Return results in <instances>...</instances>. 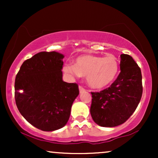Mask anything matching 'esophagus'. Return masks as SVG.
Instances as JSON below:
<instances>
[{"label": "esophagus", "mask_w": 158, "mask_h": 158, "mask_svg": "<svg viewBox=\"0 0 158 158\" xmlns=\"http://www.w3.org/2000/svg\"><path fill=\"white\" fill-rule=\"evenodd\" d=\"M79 92H80V93H83V92H85V90H86L82 86H81V85H79Z\"/></svg>", "instance_id": "34e87169"}]
</instances>
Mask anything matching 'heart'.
I'll return each mask as SVG.
<instances>
[{"label": "heart", "instance_id": "b5f03b06", "mask_svg": "<svg viewBox=\"0 0 158 158\" xmlns=\"http://www.w3.org/2000/svg\"><path fill=\"white\" fill-rule=\"evenodd\" d=\"M63 70L71 77H86L87 83L90 88L101 89L115 80L119 73V64L113 55L106 57L84 55L78 57L74 64H65Z\"/></svg>", "mask_w": 158, "mask_h": 158}]
</instances>
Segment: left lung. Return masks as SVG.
Instances as JSON below:
<instances>
[{
    "label": "left lung",
    "mask_w": 158,
    "mask_h": 158,
    "mask_svg": "<svg viewBox=\"0 0 158 158\" xmlns=\"http://www.w3.org/2000/svg\"><path fill=\"white\" fill-rule=\"evenodd\" d=\"M120 73L109 88L91 92L90 114L99 126L115 127L124 123L135 111L143 94L140 68L133 58L120 55Z\"/></svg>",
    "instance_id": "obj_1"
}]
</instances>
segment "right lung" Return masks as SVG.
<instances>
[{
    "label": "right lung",
    "instance_id": "obj_1",
    "mask_svg": "<svg viewBox=\"0 0 158 158\" xmlns=\"http://www.w3.org/2000/svg\"><path fill=\"white\" fill-rule=\"evenodd\" d=\"M59 52H40L23 61L15 81V99L21 115L41 131L64 127L79 95L76 83L62 80L63 58Z\"/></svg>",
    "mask_w": 158,
    "mask_h": 158
}]
</instances>
